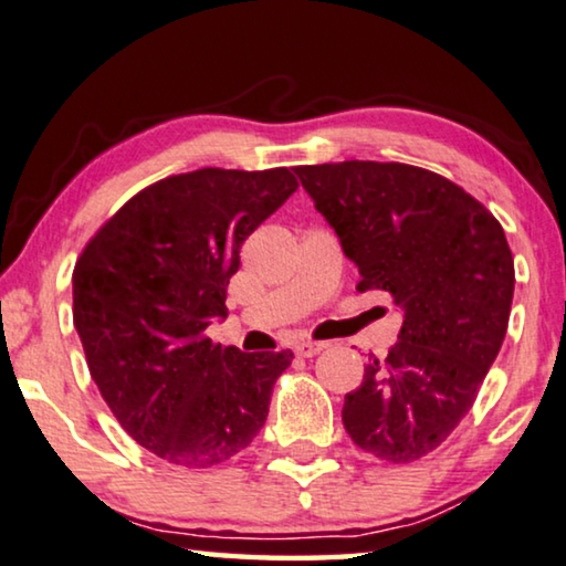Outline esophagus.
<instances>
[{"instance_id":"obj_1","label":"esophagus","mask_w":566,"mask_h":566,"mask_svg":"<svg viewBox=\"0 0 566 566\" xmlns=\"http://www.w3.org/2000/svg\"><path fill=\"white\" fill-rule=\"evenodd\" d=\"M325 348V344H321V340H300L297 346H294V354L302 356V359H310V356L321 354Z\"/></svg>"}]
</instances>
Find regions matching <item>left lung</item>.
I'll use <instances>...</instances> for the list:
<instances>
[{
  "label": "left lung",
  "mask_w": 566,
  "mask_h": 566,
  "mask_svg": "<svg viewBox=\"0 0 566 566\" xmlns=\"http://www.w3.org/2000/svg\"><path fill=\"white\" fill-rule=\"evenodd\" d=\"M315 210L402 315L387 359L344 400L346 433L371 457L408 464L461 423L503 346L515 269L505 230L472 195L408 164L294 166Z\"/></svg>",
  "instance_id": "1"
}]
</instances>
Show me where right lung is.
Segmentation results:
<instances>
[{
  "instance_id": "1",
  "label": "right lung",
  "mask_w": 566,
  "mask_h": 566,
  "mask_svg": "<svg viewBox=\"0 0 566 566\" xmlns=\"http://www.w3.org/2000/svg\"><path fill=\"white\" fill-rule=\"evenodd\" d=\"M297 189L290 169H200L127 200L74 266V325L92 379L143 449L207 469L264 426L292 352L241 354L205 336L228 317L241 245Z\"/></svg>"
}]
</instances>
